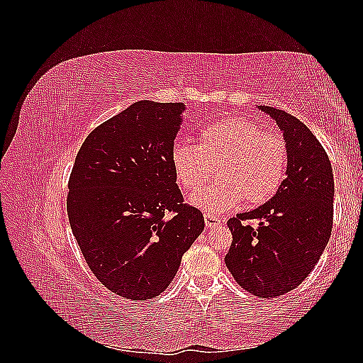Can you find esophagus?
<instances>
[{"instance_id": "obj_1", "label": "esophagus", "mask_w": 363, "mask_h": 363, "mask_svg": "<svg viewBox=\"0 0 363 363\" xmlns=\"http://www.w3.org/2000/svg\"><path fill=\"white\" fill-rule=\"evenodd\" d=\"M204 223H206V227H218L219 224H223V219H219L213 215H208L206 213L204 215Z\"/></svg>"}]
</instances>
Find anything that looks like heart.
Returning a JSON list of instances; mask_svg holds the SVG:
<instances>
[{
	"label": "heart",
	"instance_id": "obj_1",
	"mask_svg": "<svg viewBox=\"0 0 363 363\" xmlns=\"http://www.w3.org/2000/svg\"><path fill=\"white\" fill-rule=\"evenodd\" d=\"M172 169L186 194L203 189L216 167L218 179L194 201L207 212H224L245 199L248 206L269 201L284 179V139L242 116L225 118L200 130L196 144L175 139Z\"/></svg>",
	"mask_w": 363,
	"mask_h": 363
}]
</instances>
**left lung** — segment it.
<instances>
[{"label":"left lung","instance_id":"1","mask_svg":"<svg viewBox=\"0 0 363 363\" xmlns=\"http://www.w3.org/2000/svg\"><path fill=\"white\" fill-rule=\"evenodd\" d=\"M257 107L283 131L286 179L268 203L228 219L233 240L224 260L247 292L276 298L309 276L330 239L335 180L325 150L300 119ZM251 218L257 226L246 223Z\"/></svg>","mask_w":363,"mask_h":363}]
</instances>
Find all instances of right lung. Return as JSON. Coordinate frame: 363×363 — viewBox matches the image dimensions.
I'll return each mask as SVG.
<instances>
[{
  "label": "right lung",
  "mask_w": 363,
  "mask_h": 363,
  "mask_svg": "<svg viewBox=\"0 0 363 363\" xmlns=\"http://www.w3.org/2000/svg\"><path fill=\"white\" fill-rule=\"evenodd\" d=\"M184 111L138 101L98 125L75 157L67 200L74 238L95 277L128 300L167 289L204 228L171 163Z\"/></svg>",
  "instance_id": "1"
}]
</instances>
